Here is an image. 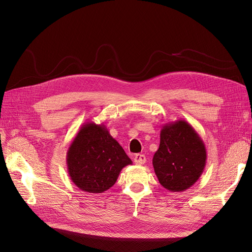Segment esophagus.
<instances>
[{"mask_svg":"<svg viewBox=\"0 0 252 252\" xmlns=\"http://www.w3.org/2000/svg\"><path fill=\"white\" fill-rule=\"evenodd\" d=\"M134 161L136 164H144L146 162V157H145L144 154H136L134 156Z\"/></svg>","mask_w":252,"mask_h":252,"instance_id":"obj_1","label":"esophagus"}]
</instances>
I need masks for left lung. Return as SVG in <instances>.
Returning <instances> with one entry per match:
<instances>
[{
	"label": "left lung",
	"mask_w": 252,
	"mask_h": 252,
	"mask_svg": "<svg viewBox=\"0 0 252 252\" xmlns=\"http://www.w3.org/2000/svg\"><path fill=\"white\" fill-rule=\"evenodd\" d=\"M204 142L186 121L164 125L159 148L152 164L160 185L170 192L189 189L202 175L206 164Z\"/></svg>",
	"instance_id": "left-lung-1"
}]
</instances>
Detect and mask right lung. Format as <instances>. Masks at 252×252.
<instances>
[{
	"instance_id": "right-lung-1",
	"label": "right lung",
	"mask_w": 252,
	"mask_h": 252,
	"mask_svg": "<svg viewBox=\"0 0 252 252\" xmlns=\"http://www.w3.org/2000/svg\"><path fill=\"white\" fill-rule=\"evenodd\" d=\"M66 162L75 186L89 193L110 189L122 169L133 163L107 127L93 122L79 128L68 148Z\"/></svg>"
}]
</instances>
